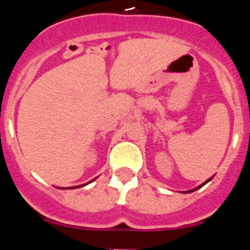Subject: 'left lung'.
<instances>
[{"label":"left lung","mask_w":250,"mask_h":250,"mask_svg":"<svg viewBox=\"0 0 250 250\" xmlns=\"http://www.w3.org/2000/svg\"><path fill=\"white\" fill-rule=\"evenodd\" d=\"M211 179H213V176H211V178H210V179H208L207 182H204V183H203V184H200V185H199V187H196V188H195V189H191V190H188V191H183V193H184V194H188V193H191V191H195V190H196V189H199V188H202V187H203V185H205V184H207V183H209V182H210Z\"/></svg>","instance_id":"obj_1"}]
</instances>
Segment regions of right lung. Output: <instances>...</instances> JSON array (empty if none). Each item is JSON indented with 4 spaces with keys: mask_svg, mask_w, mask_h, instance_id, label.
<instances>
[{
    "mask_svg": "<svg viewBox=\"0 0 250 250\" xmlns=\"http://www.w3.org/2000/svg\"><path fill=\"white\" fill-rule=\"evenodd\" d=\"M95 179H96V178H95ZM95 179H92L91 182H94ZM91 182H89V183H91ZM89 183H86V184H83V185H77V187H72V188H74V189H75V188H80V187H85V185H87V184H89ZM72 188H68V189H72ZM61 189H67V188H61Z\"/></svg>",
    "mask_w": 250,
    "mask_h": 250,
    "instance_id": "obj_1",
    "label": "right lung"
}]
</instances>
